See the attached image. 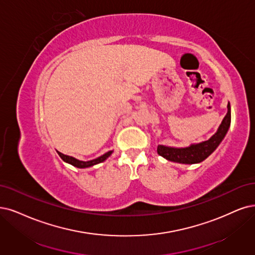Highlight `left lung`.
<instances>
[{
	"instance_id": "left-lung-1",
	"label": "left lung",
	"mask_w": 255,
	"mask_h": 255,
	"mask_svg": "<svg viewBox=\"0 0 255 255\" xmlns=\"http://www.w3.org/2000/svg\"><path fill=\"white\" fill-rule=\"evenodd\" d=\"M228 111L222 121L218 131L205 142L199 144H191L189 147L185 148H175V147H167L163 145L157 146V153L164 158L174 163L180 164H197L203 162L204 159L208 157L214 150L218 148L224 139L226 133L228 132L231 123V111L230 104L228 103Z\"/></svg>"
}]
</instances>
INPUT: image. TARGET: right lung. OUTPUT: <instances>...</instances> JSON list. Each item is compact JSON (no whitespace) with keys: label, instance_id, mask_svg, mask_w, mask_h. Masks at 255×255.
Segmentation results:
<instances>
[{"label":"right lung","instance_id":"obj_1","mask_svg":"<svg viewBox=\"0 0 255 255\" xmlns=\"http://www.w3.org/2000/svg\"><path fill=\"white\" fill-rule=\"evenodd\" d=\"M56 152H58V154L60 155V157L63 159L64 162H66V163H68V164H70V165H72V166H74V167H78V168H88V167H91V166H94V165H97V164H100V163L104 162L106 158H108V157L111 155V153H112L113 151L111 150V151L106 152L105 154L101 155L100 157L91 159V161H87V162L80 161V159H77V158H74V157L69 156V155H65V154H63V153H61V152H59V151H56Z\"/></svg>","mask_w":255,"mask_h":255}]
</instances>
